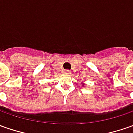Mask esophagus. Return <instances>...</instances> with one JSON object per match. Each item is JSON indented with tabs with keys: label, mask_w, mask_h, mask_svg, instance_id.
<instances>
[{
	"label": "esophagus",
	"mask_w": 133,
	"mask_h": 133,
	"mask_svg": "<svg viewBox=\"0 0 133 133\" xmlns=\"http://www.w3.org/2000/svg\"><path fill=\"white\" fill-rule=\"evenodd\" d=\"M65 74H70V71H68V70L65 71Z\"/></svg>",
	"instance_id": "obj_1"
}]
</instances>
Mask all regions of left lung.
<instances>
[{"label": "left lung", "instance_id": "8db88e82", "mask_svg": "<svg viewBox=\"0 0 133 133\" xmlns=\"http://www.w3.org/2000/svg\"><path fill=\"white\" fill-rule=\"evenodd\" d=\"M81 84H82V87H84V83H83V82H82Z\"/></svg>", "mask_w": 133, "mask_h": 133}]
</instances>
